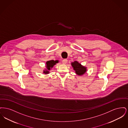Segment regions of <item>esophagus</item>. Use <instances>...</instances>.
Instances as JSON below:
<instances>
[{"label": "esophagus", "mask_w": 128, "mask_h": 128, "mask_svg": "<svg viewBox=\"0 0 128 128\" xmlns=\"http://www.w3.org/2000/svg\"><path fill=\"white\" fill-rule=\"evenodd\" d=\"M68 62V60L67 59H64L63 60H62V63L63 64H66Z\"/></svg>", "instance_id": "esophagus-1"}]
</instances>
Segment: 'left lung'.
I'll return each mask as SVG.
<instances>
[{
  "label": "left lung",
  "mask_w": 128,
  "mask_h": 128,
  "mask_svg": "<svg viewBox=\"0 0 128 128\" xmlns=\"http://www.w3.org/2000/svg\"><path fill=\"white\" fill-rule=\"evenodd\" d=\"M72 65L73 67L74 70H75L76 73L79 75H82L84 74L86 71V68L83 67L77 61H74L72 63Z\"/></svg>",
  "instance_id": "left-lung-1"
}]
</instances>
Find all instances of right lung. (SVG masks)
Wrapping results in <instances>:
<instances>
[{"mask_svg":"<svg viewBox=\"0 0 128 128\" xmlns=\"http://www.w3.org/2000/svg\"><path fill=\"white\" fill-rule=\"evenodd\" d=\"M58 60L54 61V60H53L47 61L46 63V67L47 69H48V70H50V68H52V67H53L54 65H55L56 63H58ZM48 73L49 72L48 70H46V71L44 70V73H45V74H48Z\"/></svg>","mask_w":128,"mask_h":128,"instance_id":"add662e5","label":"right lung"}]
</instances>
